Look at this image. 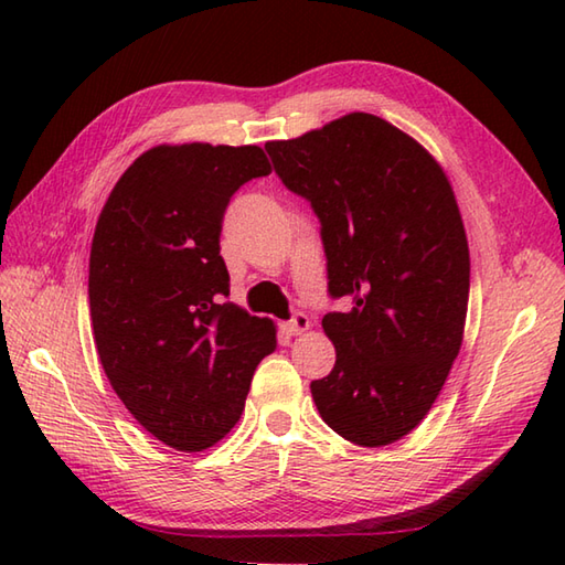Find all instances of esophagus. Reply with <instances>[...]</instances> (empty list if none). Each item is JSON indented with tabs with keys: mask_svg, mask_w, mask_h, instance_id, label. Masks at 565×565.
<instances>
[{
	"mask_svg": "<svg viewBox=\"0 0 565 565\" xmlns=\"http://www.w3.org/2000/svg\"><path fill=\"white\" fill-rule=\"evenodd\" d=\"M284 330L289 332V334H303V332L310 330V320H308L306 313H296V316L291 318V322H286Z\"/></svg>",
	"mask_w": 565,
	"mask_h": 565,
	"instance_id": "obj_1",
	"label": "esophagus"
}]
</instances>
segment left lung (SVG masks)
Listing matches in <instances>:
<instances>
[{
	"instance_id": "1",
	"label": "left lung",
	"mask_w": 565,
	"mask_h": 565,
	"mask_svg": "<svg viewBox=\"0 0 565 565\" xmlns=\"http://www.w3.org/2000/svg\"><path fill=\"white\" fill-rule=\"evenodd\" d=\"M281 182L322 225L330 376L310 383L320 417L359 447H388L423 423L461 350L468 239L447 172L383 118L352 111L291 140H269Z\"/></svg>"
}]
</instances>
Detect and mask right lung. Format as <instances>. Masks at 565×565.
<instances>
[{
	"instance_id": "right-lung-1",
	"label": "right lung",
	"mask_w": 565,
	"mask_h": 565,
	"mask_svg": "<svg viewBox=\"0 0 565 565\" xmlns=\"http://www.w3.org/2000/svg\"><path fill=\"white\" fill-rule=\"evenodd\" d=\"M271 172L259 146H154L111 189L89 252L99 362L128 413L177 451L213 447L245 411L276 326L231 301L227 201Z\"/></svg>"
}]
</instances>
